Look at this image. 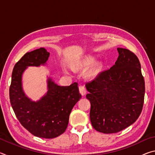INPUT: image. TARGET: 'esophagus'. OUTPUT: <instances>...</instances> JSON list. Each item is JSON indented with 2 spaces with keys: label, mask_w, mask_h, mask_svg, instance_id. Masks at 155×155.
Returning a JSON list of instances; mask_svg holds the SVG:
<instances>
[{
  "label": "esophagus",
  "mask_w": 155,
  "mask_h": 155,
  "mask_svg": "<svg viewBox=\"0 0 155 155\" xmlns=\"http://www.w3.org/2000/svg\"><path fill=\"white\" fill-rule=\"evenodd\" d=\"M79 91H80L81 95L82 96L85 95V94H86V89L85 87V86L82 85H80L79 86Z\"/></svg>",
  "instance_id": "34e87169"
}]
</instances>
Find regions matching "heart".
Segmentation results:
<instances>
[{
  "instance_id": "1",
  "label": "heart",
  "mask_w": 155,
  "mask_h": 155,
  "mask_svg": "<svg viewBox=\"0 0 155 155\" xmlns=\"http://www.w3.org/2000/svg\"><path fill=\"white\" fill-rule=\"evenodd\" d=\"M94 61V59L92 58V57H88V58L85 59V60H83V61H81L80 64H78V65H76L75 68H83L87 67V66H89V65H90L91 64H92ZM99 70H100V65H96V66L91 70V72H90V75L94 76L95 74H96V73L98 72Z\"/></svg>"
}]
</instances>
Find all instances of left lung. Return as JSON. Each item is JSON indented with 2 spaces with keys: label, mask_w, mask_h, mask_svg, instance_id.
<instances>
[{
  "label": "left lung",
  "mask_w": 155,
  "mask_h": 155,
  "mask_svg": "<svg viewBox=\"0 0 155 155\" xmlns=\"http://www.w3.org/2000/svg\"><path fill=\"white\" fill-rule=\"evenodd\" d=\"M115 65L99 72L86 83L91 103L90 120L98 132H120L133 124L142 111L145 82L137 57L126 48H118Z\"/></svg>",
  "instance_id": "1"
}]
</instances>
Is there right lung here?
<instances>
[{"label": "right lung", "mask_w": 155, "mask_h": 155, "mask_svg": "<svg viewBox=\"0 0 155 155\" xmlns=\"http://www.w3.org/2000/svg\"><path fill=\"white\" fill-rule=\"evenodd\" d=\"M50 53L44 48L27 52L15 64L9 87V99L15 116L36 137L52 139L66 130L73 107L81 98L78 83L59 86L48 79V90L39 101L33 102L22 88V74L28 66L46 64Z\"/></svg>", "instance_id": "1"}]
</instances>
